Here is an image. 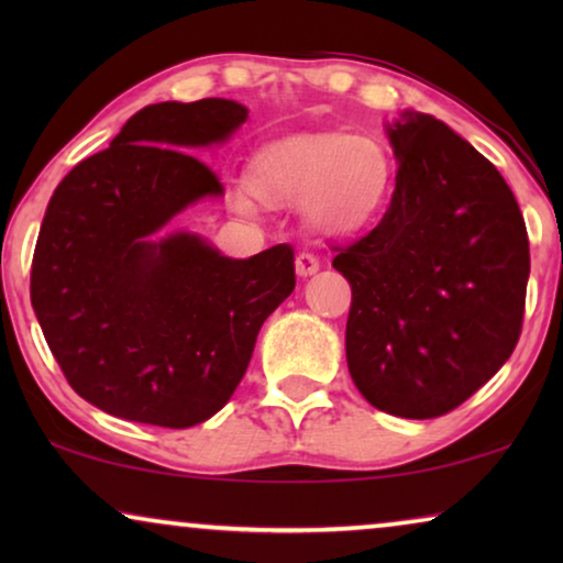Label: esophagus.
I'll return each mask as SVG.
<instances>
[{
    "mask_svg": "<svg viewBox=\"0 0 563 563\" xmlns=\"http://www.w3.org/2000/svg\"><path fill=\"white\" fill-rule=\"evenodd\" d=\"M295 266H297V274H299V276H312V274L320 272V258L314 256V253L302 251V253H299V256H297Z\"/></svg>",
    "mask_w": 563,
    "mask_h": 563,
    "instance_id": "obj_1",
    "label": "esophagus"
}]
</instances>
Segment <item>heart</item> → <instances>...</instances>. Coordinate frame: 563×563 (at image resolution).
<instances>
[{
    "mask_svg": "<svg viewBox=\"0 0 563 563\" xmlns=\"http://www.w3.org/2000/svg\"><path fill=\"white\" fill-rule=\"evenodd\" d=\"M391 179L395 164L376 137L305 133L264 145L243 184L261 205H299L312 233L345 238L372 225Z\"/></svg>",
    "mask_w": 563,
    "mask_h": 563,
    "instance_id": "heart-1",
    "label": "heart"
}]
</instances>
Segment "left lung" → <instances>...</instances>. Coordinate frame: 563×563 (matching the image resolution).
Here are the masks:
<instances>
[{
	"instance_id": "obj_1",
	"label": "left lung",
	"mask_w": 563,
	"mask_h": 563,
	"mask_svg": "<svg viewBox=\"0 0 563 563\" xmlns=\"http://www.w3.org/2000/svg\"><path fill=\"white\" fill-rule=\"evenodd\" d=\"M399 161L379 225L335 245L351 284L345 358L376 410L428 420L456 410L518 345L528 230L503 174L441 120L387 128Z\"/></svg>"
}]
</instances>
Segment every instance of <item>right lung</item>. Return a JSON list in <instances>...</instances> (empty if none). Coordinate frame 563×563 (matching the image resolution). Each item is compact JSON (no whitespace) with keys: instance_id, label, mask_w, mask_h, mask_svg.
Instances as JSON below:
<instances>
[{"instance_id":"obj_1","label":"right lung","mask_w":563,"mask_h":563,"mask_svg":"<svg viewBox=\"0 0 563 563\" xmlns=\"http://www.w3.org/2000/svg\"><path fill=\"white\" fill-rule=\"evenodd\" d=\"M245 118L218 97L148 104L53 191L30 299L66 382L114 418L161 428L212 418L295 289L287 243L238 261L191 233L156 238L197 199L222 195L187 148L228 141Z\"/></svg>"}]
</instances>
